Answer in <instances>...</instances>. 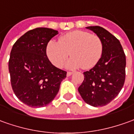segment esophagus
Here are the masks:
<instances>
[{"instance_id": "34e87169", "label": "esophagus", "mask_w": 134, "mask_h": 134, "mask_svg": "<svg viewBox=\"0 0 134 134\" xmlns=\"http://www.w3.org/2000/svg\"><path fill=\"white\" fill-rule=\"evenodd\" d=\"M72 74H73V72H71V71H68V72H67V76H71Z\"/></svg>"}]
</instances>
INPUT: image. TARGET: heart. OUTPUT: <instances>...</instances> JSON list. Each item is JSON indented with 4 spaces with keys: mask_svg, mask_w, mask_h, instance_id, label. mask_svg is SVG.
I'll list each match as a JSON object with an SVG mask.
<instances>
[{
    "mask_svg": "<svg viewBox=\"0 0 134 134\" xmlns=\"http://www.w3.org/2000/svg\"><path fill=\"white\" fill-rule=\"evenodd\" d=\"M46 52L49 60L57 68H61L69 58V69H90L99 61L103 52L102 41L98 36L83 30H74L59 38L58 42L50 41Z\"/></svg>",
    "mask_w": 134,
    "mask_h": 134,
    "instance_id": "1",
    "label": "heart"
}]
</instances>
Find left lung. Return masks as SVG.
Masks as SVG:
<instances>
[{
	"label": "left lung",
	"instance_id": "8db88e82",
	"mask_svg": "<svg viewBox=\"0 0 134 134\" xmlns=\"http://www.w3.org/2000/svg\"><path fill=\"white\" fill-rule=\"evenodd\" d=\"M102 41L101 58L93 69L84 72L79 94L87 104L103 107L110 103L123 87L126 58L120 41L100 26L87 27Z\"/></svg>",
	"mask_w": 134,
	"mask_h": 134
}]
</instances>
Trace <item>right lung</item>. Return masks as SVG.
<instances>
[{"label":"right lung","mask_w":134,"mask_h":134,"mask_svg":"<svg viewBox=\"0 0 134 134\" xmlns=\"http://www.w3.org/2000/svg\"><path fill=\"white\" fill-rule=\"evenodd\" d=\"M57 30L37 27L27 31L13 45L9 60L12 90L30 107H44L55 98L66 71L52 64L46 49Z\"/></svg>","instance_id":"obj_1"}]
</instances>
